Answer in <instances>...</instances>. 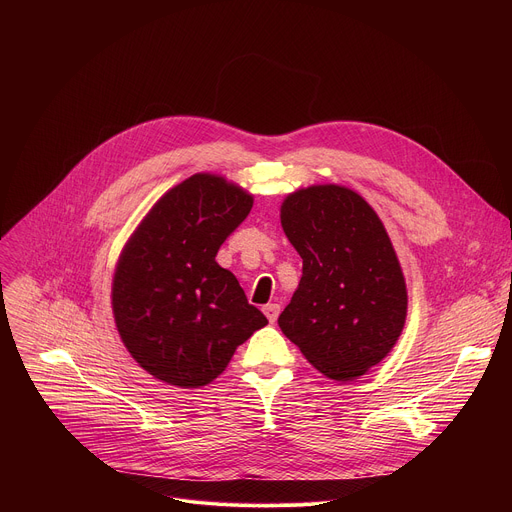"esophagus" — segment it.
I'll return each mask as SVG.
<instances>
[{
    "label": "esophagus",
    "instance_id": "esophagus-1",
    "mask_svg": "<svg viewBox=\"0 0 512 512\" xmlns=\"http://www.w3.org/2000/svg\"><path fill=\"white\" fill-rule=\"evenodd\" d=\"M279 310H281L279 304H267V306H263V312H265V316H267V320H269L271 324L277 320Z\"/></svg>",
    "mask_w": 512,
    "mask_h": 512
}]
</instances>
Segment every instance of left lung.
<instances>
[{"label": "left lung", "mask_w": 512, "mask_h": 512, "mask_svg": "<svg viewBox=\"0 0 512 512\" xmlns=\"http://www.w3.org/2000/svg\"><path fill=\"white\" fill-rule=\"evenodd\" d=\"M279 216L304 267L277 324L322 375L354 381L393 350L407 318V285L385 225L338 184L287 194Z\"/></svg>", "instance_id": "1"}]
</instances>
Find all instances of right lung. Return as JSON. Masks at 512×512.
I'll use <instances>...</instances> for the list:
<instances>
[{"instance_id": "1", "label": "right lung", "mask_w": 512, "mask_h": 512, "mask_svg": "<svg viewBox=\"0 0 512 512\" xmlns=\"http://www.w3.org/2000/svg\"><path fill=\"white\" fill-rule=\"evenodd\" d=\"M253 194L218 174L170 188L127 239L111 285L117 332L154 379L212 383L237 346L267 324L237 277L214 261L245 221Z\"/></svg>"}]
</instances>
